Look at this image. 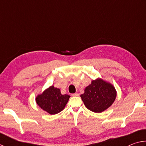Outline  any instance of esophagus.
Returning a JSON list of instances; mask_svg holds the SVG:
<instances>
[{"label": "esophagus", "mask_w": 146, "mask_h": 146, "mask_svg": "<svg viewBox=\"0 0 146 146\" xmlns=\"http://www.w3.org/2000/svg\"><path fill=\"white\" fill-rule=\"evenodd\" d=\"M72 96H73V97H78L79 95H78V93H75L72 94Z\"/></svg>", "instance_id": "34e87169"}]
</instances>
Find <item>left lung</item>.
I'll list each match as a JSON object with an SVG mask.
<instances>
[{
	"label": "left lung",
	"instance_id": "8db88e82",
	"mask_svg": "<svg viewBox=\"0 0 146 146\" xmlns=\"http://www.w3.org/2000/svg\"><path fill=\"white\" fill-rule=\"evenodd\" d=\"M84 104L89 110L102 113L110 107L117 97V91L112 84L101 78L93 80L80 95Z\"/></svg>",
	"mask_w": 146,
	"mask_h": 146
}]
</instances>
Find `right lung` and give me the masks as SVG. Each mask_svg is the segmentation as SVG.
I'll use <instances>...</instances> for the list:
<instances>
[{
    "instance_id": "obj_1",
    "label": "right lung",
    "mask_w": 146,
    "mask_h": 146,
    "mask_svg": "<svg viewBox=\"0 0 146 146\" xmlns=\"http://www.w3.org/2000/svg\"><path fill=\"white\" fill-rule=\"evenodd\" d=\"M70 98L66 94L62 95L60 89L52 85L36 95L35 101L42 110L50 115H55L64 110Z\"/></svg>"
}]
</instances>
